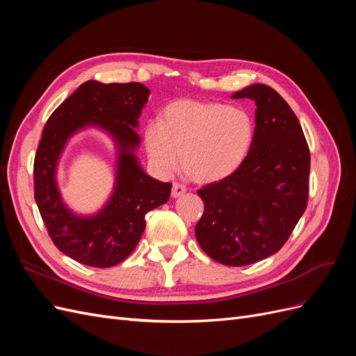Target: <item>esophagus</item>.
Returning a JSON list of instances; mask_svg holds the SVG:
<instances>
[{
    "label": "esophagus",
    "mask_w": 356,
    "mask_h": 356,
    "mask_svg": "<svg viewBox=\"0 0 356 356\" xmlns=\"http://www.w3.org/2000/svg\"><path fill=\"white\" fill-rule=\"evenodd\" d=\"M186 191H187L186 186L181 184V182H174V184H172V197H179L184 195Z\"/></svg>",
    "instance_id": "esophagus-1"
}]
</instances>
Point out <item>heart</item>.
<instances>
[{
  "mask_svg": "<svg viewBox=\"0 0 356 356\" xmlns=\"http://www.w3.org/2000/svg\"><path fill=\"white\" fill-rule=\"evenodd\" d=\"M254 138L250 113L221 102L177 101L160 122L144 127V147L153 169L170 177L181 166L202 181L229 177L241 166Z\"/></svg>",
  "mask_w": 356,
  "mask_h": 356,
  "instance_id": "1",
  "label": "heart"
}]
</instances>
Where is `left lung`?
Masks as SVG:
<instances>
[{"instance_id":"left-lung-1","label":"left lung","mask_w":356,"mask_h":356,"mask_svg":"<svg viewBox=\"0 0 356 356\" xmlns=\"http://www.w3.org/2000/svg\"><path fill=\"white\" fill-rule=\"evenodd\" d=\"M255 102L250 152L233 174L197 190L204 203L196 239L212 260L248 266L277 252L305 213L310 153L298 118L266 84L236 92Z\"/></svg>"}]
</instances>
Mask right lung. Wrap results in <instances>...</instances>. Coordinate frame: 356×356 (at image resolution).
Instances as JSON below:
<instances>
[{"instance_id": "obj_1", "label": "right lung", "mask_w": 356, "mask_h": 356, "mask_svg": "<svg viewBox=\"0 0 356 356\" xmlns=\"http://www.w3.org/2000/svg\"><path fill=\"white\" fill-rule=\"evenodd\" d=\"M149 90L141 83L89 80L53 111L34 160V197L49 236L59 251L86 266L111 267L132 254L145 229V213L169 200L170 182L148 177L134 152L138 118ZM86 125L102 128L118 145L116 187L92 218L75 216L56 186L57 160L67 139Z\"/></svg>"}]
</instances>
